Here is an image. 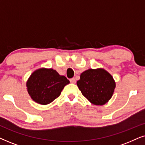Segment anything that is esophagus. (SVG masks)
Returning a JSON list of instances; mask_svg holds the SVG:
<instances>
[{
    "label": "esophagus",
    "mask_w": 145,
    "mask_h": 145,
    "mask_svg": "<svg viewBox=\"0 0 145 145\" xmlns=\"http://www.w3.org/2000/svg\"><path fill=\"white\" fill-rule=\"evenodd\" d=\"M70 82H71V83H72V84H75V83H76V80H75L74 78H71V79H70Z\"/></svg>",
    "instance_id": "esophagus-1"
}]
</instances>
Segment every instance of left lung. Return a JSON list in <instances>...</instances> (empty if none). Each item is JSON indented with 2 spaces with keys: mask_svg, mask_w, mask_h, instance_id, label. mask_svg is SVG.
<instances>
[{
  "mask_svg": "<svg viewBox=\"0 0 145 145\" xmlns=\"http://www.w3.org/2000/svg\"><path fill=\"white\" fill-rule=\"evenodd\" d=\"M77 86L92 104L102 106L112 98L116 88L113 76L104 69H90L81 73Z\"/></svg>",
  "mask_w": 145,
  "mask_h": 145,
  "instance_id": "obj_1",
  "label": "left lung"
}]
</instances>
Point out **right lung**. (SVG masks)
Listing matches in <instances>:
<instances>
[{"label": "right lung", "instance_id": "obj_1", "mask_svg": "<svg viewBox=\"0 0 145 145\" xmlns=\"http://www.w3.org/2000/svg\"><path fill=\"white\" fill-rule=\"evenodd\" d=\"M69 80L53 69L41 68L35 71L26 82L27 92L37 104L47 105L60 96Z\"/></svg>", "mask_w": 145, "mask_h": 145}]
</instances>
